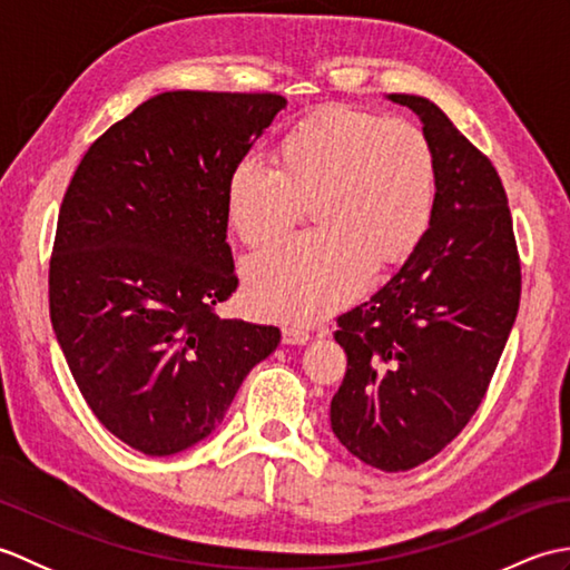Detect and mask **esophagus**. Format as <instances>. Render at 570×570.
Instances as JSON below:
<instances>
[{"label":"esophagus","mask_w":570,"mask_h":570,"mask_svg":"<svg viewBox=\"0 0 570 570\" xmlns=\"http://www.w3.org/2000/svg\"><path fill=\"white\" fill-rule=\"evenodd\" d=\"M282 341L286 345H304V343L311 341V335L304 328H294V325H286V328L282 331Z\"/></svg>","instance_id":"1"}]
</instances>
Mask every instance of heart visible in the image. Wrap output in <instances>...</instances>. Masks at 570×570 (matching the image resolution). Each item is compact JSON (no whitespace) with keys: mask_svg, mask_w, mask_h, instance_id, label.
<instances>
[{"mask_svg":"<svg viewBox=\"0 0 570 570\" xmlns=\"http://www.w3.org/2000/svg\"><path fill=\"white\" fill-rule=\"evenodd\" d=\"M439 171L414 125L355 107H325L278 141V166L239 159L227 178V215L249 247L292 229L313 200L318 229L266 247L245 264L249 306L264 318L311 323L341 308L416 252L433 223Z\"/></svg>","mask_w":570,"mask_h":570,"instance_id":"heart-1","label":"heart"}]
</instances>
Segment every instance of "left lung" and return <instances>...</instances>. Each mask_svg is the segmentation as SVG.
<instances>
[{"mask_svg": "<svg viewBox=\"0 0 570 570\" xmlns=\"http://www.w3.org/2000/svg\"><path fill=\"white\" fill-rule=\"evenodd\" d=\"M423 122L439 171L433 223L365 304L337 318L347 372L331 426L384 472L439 455L475 416L522 296V262L492 161L416 95H390Z\"/></svg>", "mask_w": 570, "mask_h": 570, "instance_id": "obj_1", "label": "left lung"}]
</instances>
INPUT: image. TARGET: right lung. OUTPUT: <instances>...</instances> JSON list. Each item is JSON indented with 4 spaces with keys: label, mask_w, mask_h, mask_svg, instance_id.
Instances as JSON below:
<instances>
[{
    "label": "right lung",
    "mask_w": 570,
    "mask_h": 570,
    "mask_svg": "<svg viewBox=\"0 0 570 570\" xmlns=\"http://www.w3.org/2000/svg\"><path fill=\"white\" fill-rule=\"evenodd\" d=\"M282 107L276 92H161L95 139L70 178L51 323L92 414L135 451L203 441L282 341L215 311L239 282L227 178Z\"/></svg>",
    "instance_id": "add662e5"
}]
</instances>
